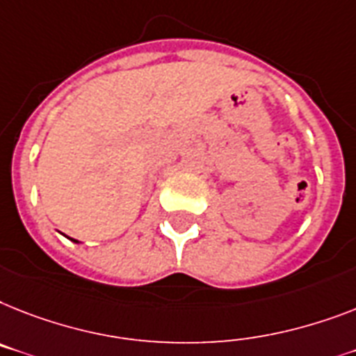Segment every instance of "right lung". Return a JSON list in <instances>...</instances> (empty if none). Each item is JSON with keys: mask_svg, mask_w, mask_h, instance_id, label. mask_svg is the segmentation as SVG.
<instances>
[{"mask_svg": "<svg viewBox=\"0 0 356 356\" xmlns=\"http://www.w3.org/2000/svg\"><path fill=\"white\" fill-rule=\"evenodd\" d=\"M70 240H72V242H76V243H78V240H74V238H70Z\"/></svg>", "mask_w": 356, "mask_h": 356, "instance_id": "1", "label": "right lung"}]
</instances>
